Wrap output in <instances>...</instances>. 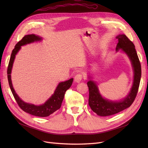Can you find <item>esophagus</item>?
Masks as SVG:
<instances>
[{
    "label": "esophagus",
    "mask_w": 148,
    "mask_h": 148,
    "mask_svg": "<svg viewBox=\"0 0 148 148\" xmlns=\"http://www.w3.org/2000/svg\"><path fill=\"white\" fill-rule=\"evenodd\" d=\"M83 79V75L82 74L80 73H79L75 75V77H74V80H75V82H76L77 83H79L82 81Z\"/></svg>",
    "instance_id": "obj_1"
}]
</instances>
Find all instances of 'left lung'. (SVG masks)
Instances as JSON below:
<instances>
[{
    "instance_id": "1",
    "label": "left lung",
    "mask_w": 148,
    "mask_h": 148,
    "mask_svg": "<svg viewBox=\"0 0 148 148\" xmlns=\"http://www.w3.org/2000/svg\"><path fill=\"white\" fill-rule=\"evenodd\" d=\"M118 43L116 50L121 49L130 58L134 69V82L133 86L128 95L119 102L110 101L104 99L99 93L98 87L95 82L89 80L88 83L89 88V105L92 110L101 116H107L118 113L126 109L133 103L137 96L142 75L141 65L133 42L125 35L116 36Z\"/></svg>"
}]
</instances>
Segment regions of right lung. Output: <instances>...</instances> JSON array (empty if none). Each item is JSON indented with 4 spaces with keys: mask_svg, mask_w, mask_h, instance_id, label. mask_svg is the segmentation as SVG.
I'll use <instances>...</instances> for the list:
<instances>
[{
    "mask_svg": "<svg viewBox=\"0 0 148 148\" xmlns=\"http://www.w3.org/2000/svg\"><path fill=\"white\" fill-rule=\"evenodd\" d=\"M41 40V38L35 35H25L20 41L17 43L11 53L8 66L7 74L8 80L9 85L12 93V95L18 106L24 112L34 116H39V117H47V116H49L60 108L65 92L71 87L73 82V79H71L66 82L60 83L58 84L56 89L55 90L54 94L44 104L41 106H35L34 104H28L22 101L18 97L16 93H15L12 87L11 79V69L15 54L17 53V52L20 49L21 46L29 44L30 42H33L35 41H39Z\"/></svg>",
    "mask_w": 148,
    "mask_h": 148,
    "instance_id": "obj_1",
    "label": "right lung"
}]
</instances>
